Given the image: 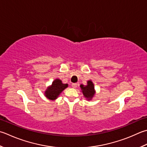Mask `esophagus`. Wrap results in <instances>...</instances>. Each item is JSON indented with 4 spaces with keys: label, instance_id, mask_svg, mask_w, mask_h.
<instances>
[{
    "label": "esophagus",
    "instance_id": "34e87169",
    "mask_svg": "<svg viewBox=\"0 0 147 147\" xmlns=\"http://www.w3.org/2000/svg\"><path fill=\"white\" fill-rule=\"evenodd\" d=\"M71 86H72V87H73V88H76V87H77L78 84H77V83H73V84L71 85Z\"/></svg>",
    "mask_w": 147,
    "mask_h": 147
}]
</instances>
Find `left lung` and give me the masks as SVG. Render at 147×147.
I'll list each match as a JSON object with an SVG mask.
<instances>
[{"instance_id": "1", "label": "left lung", "mask_w": 147, "mask_h": 147, "mask_svg": "<svg viewBox=\"0 0 147 147\" xmlns=\"http://www.w3.org/2000/svg\"><path fill=\"white\" fill-rule=\"evenodd\" d=\"M80 88H81L83 96L85 98H87V100H91L95 94H96V91H95L94 89V85L91 80H89L87 82V85H83L82 84L80 85Z\"/></svg>"}]
</instances>
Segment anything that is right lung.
Segmentation results:
<instances>
[{
	"mask_svg": "<svg viewBox=\"0 0 147 147\" xmlns=\"http://www.w3.org/2000/svg\"><path fill=\"white\" fill-rule=\"evenodd\" d=\"M68 87V84L62 83L59 79H55L52 82V84L47 88L45 92V96L50 100H55L59 97L60 93Z\"/></svg>",
	"mask_w": 147,
	"mask_h": 147,
	"instance_id": "obj_1",
	"label": "right lung"
}]
</instances>
